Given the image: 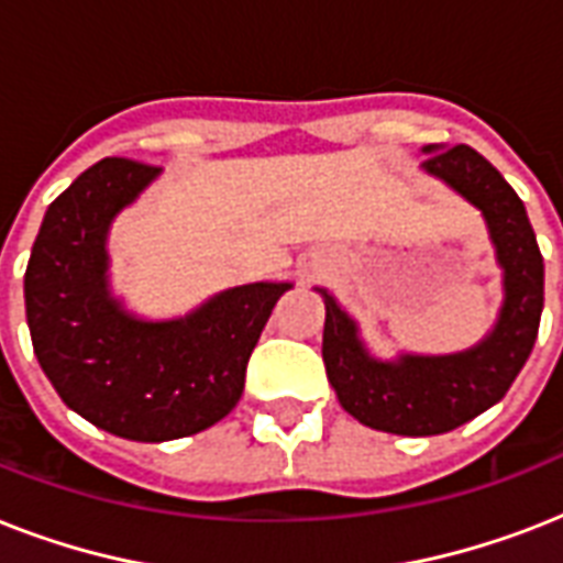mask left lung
<instances>
[{"instance_id": "left-lung-1", "label": "left lung", "mask_w": 563, "mask_h": 563, "mask_svg": "<svg viewBox=\"0 0 563 563\" xmlns=\"http://www.w3.org/2000/svg\"><path fill=\"white\" fill-rule=\"evenodd\" d=\"M423 169L476 203L506 268V303L497 330L467 353L402 356L397 365L362 351L356 327L324 291L327 379L344 411L394 435H438L462 427L503 400L538 339L543 312V256L523 201L471 145H429Z\"/></svg>"}]
</instances>
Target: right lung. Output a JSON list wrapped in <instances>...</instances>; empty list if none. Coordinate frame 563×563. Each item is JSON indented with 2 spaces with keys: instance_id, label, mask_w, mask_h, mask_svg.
I'll list each match as a JSON object with an SVG mask.
<instances>
[{
  "instance_id": "add662e5",
  "label": "right lung",
  "mask_w": 563,
  "mask_h": 563,
  "mask_svg": "<svg viewBox=\"0 0 563 563\" xmlns=\"http://www.w3.org/2000/svg\"><path fill=\"white\" fill-rule=\"evenodd\" d=\"M104 157L48 203L25 268V318L48 383L81 418L131 441H172L219 423L245 388L274 303L289 283L221 291L184 321L125 316L104 286L110 219L157 175Z\"/></svg>"
}]
</instances>
